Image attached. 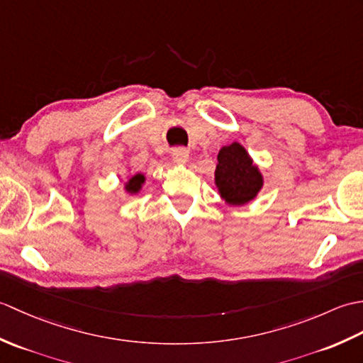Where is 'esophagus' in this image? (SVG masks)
Instances as JSON below:
<instances>
[{
    "label": "esophagus",
    "instance_id": "esophagus-1",
    "mask_svg": "<svg viewBox=\"0 0 363 363\" xmlns=\"http://www.w3.org/2000/svg\"><path fill=\"white\" fill-rule=\"evenodd\" d=\"M172 156H173V160L177 162V164H186L189 160V151L186 148H174Z\"/></svg>",
    "mask_w": 363,
    "mask_h": 363
}]
</instances>
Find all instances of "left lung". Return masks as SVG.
<instances>
[{
	"label": "left lung",
	"instance_id": "8db88e82",
	"mask_svg": "<svg viewBox=\"0 0 363 363\" xmlns=\"http://www.w3.org/2000/svg\"><path fill=\"white\" fill-rule=\"evenodd\" d=\"M215 184L226 203L240 206L251 201L262 189V174L240 143L223 146L215 169Z\"/></svg>",
	"mask_w": 363,
	"mask_h": 363
}]
</instances>
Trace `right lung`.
Wrapping results in <instances>:
<instances>
[{"label": "right lung", "instance_id": "1", "mask_svg": "<svg viewBox=\"0 0 363 363\" xmlns=\"http://www.w3.org/2000/svg\"><path fill=\"white\" fill-rule=\"evenodd\" d=\"M145 182V176L143 174H135L133 179H130L128 184H126V190L130 191V194H137L138 190H140L142 184Z\"/></svg>", "mask_w": 363, "mask_h": 363}]
</instances>
